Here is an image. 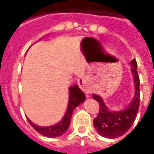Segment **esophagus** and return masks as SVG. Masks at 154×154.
<instances>
[{"mask_svg": "<svg viewBox=\"0 0 154 154\" xmlns=\"http://www.w3.org/2000/svg\"><path fill=\"white\" fill-rule=\"evenodd\" d=\"M87 93H88V92H87Z\"/></svg>", "mask_w": 154, "mask_h": 154, "instance_id": "34e87169", "label": "esophagus"}]
</instances>
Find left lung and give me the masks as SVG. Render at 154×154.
<instances>
[{"mask_svg":"<svg viewBox=\"0 0 154 154\" xmlns=\"http://www.w3.org/2000/svg\"><path fill=\"white\" fill-rule=\"evenodd\" d=\"M134 95L129 106L120 110H110L100 96L93 94L92 97L100 105L99 114L93 120L97 132L105 138L115 139L125 134L134 122L139 107V77L135 59L130 62Z\"/></svg>","mask_w":154,"mask_h":154,"instance_id":"obj_1","label":"left lung"}]
</instances>
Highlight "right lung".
I'll use <instances>...</instances> for the list:
<instances>
[{
  "label": "right lung",
  "instance_id": "obj_1",
  "mask_svg": "<svg viewBox=\"0 0 154 154\" xmlns=\"http://www.w3.org/2000/svg\"><path fill=\"white\" fill-rule=\"evenodd\" d=\"M41 40V38L39 39ZM69 100L67 104V110L65 112V115L63 117V119L60 121L55 125L49 126H38L32 122L31 120L27 118L29 124L32 127L37 131L41 134L42 135L46 136L48 138H56L62 136L68 129L70 125L72 115L75 108L77 107L79 105L83 103L86 100V96L82 91L81 90L77 85H74L72 87H69Z\"/></svg>",
  "mask_w": 154,
  "mask_h": 154
}]
</instances>
